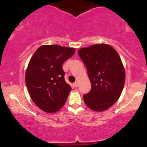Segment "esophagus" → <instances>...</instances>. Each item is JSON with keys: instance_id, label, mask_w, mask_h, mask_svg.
<instances>
[{"instance_id": "obj_1", "label": "esophagus", "mask_w": 147, "mask_h": 147, "mask_svg": "<svg viewBox=\"0 0 147 147\" xmlns=\"http://www.w3.org/2000/svg\"><path fill=\"white\" fill-rule=\"evenodd\" d=\"M74 87H76H76H78V82H76L74 83Z\"/></svg>"}]
</instances>
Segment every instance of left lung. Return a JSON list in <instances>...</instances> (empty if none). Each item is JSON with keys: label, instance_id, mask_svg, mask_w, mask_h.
Returning <instances> with one entry per match:
<instances>
[{"label": "left lung", "instance_id": "8db88e82", "mask_svg": "<svg viewBox=\"0 0 147 147\" xmlns=\"http://www.w3.org/2000/svg\"><path fill=\"white\" fill-rule=\"evenodd\" d=\"M78 54L91 84V91L84 95L85 103L95 111L107 110L119 98L124 87L125 71L119 55L106 44L82 48Z\"/></svg>", "mask_w": 147, "mask_h": 147}]
</instances>
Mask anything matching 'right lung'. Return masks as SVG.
I'll return each instance as SVG.
<instances>
[{
	"mask_svg": "<svg viewBox=\"0 0 147 147\" xmlns=\"http://www.w3.org/2000/svg\"><path fill=\"white\" fill-rule=\"evenodd\" d=\"M74 48L44 45L29 61L25 82L31 99L40 109L52 113L64 105L71 87L64 80L62 64L71 57Z\"/></svg>",
	"mask_w": 147,
	"mask_h": 147,
	"instance_id": "1",
	"label": "right lung"
}]
</instances>
